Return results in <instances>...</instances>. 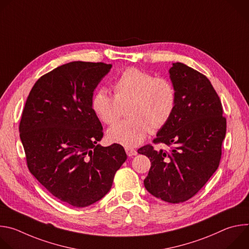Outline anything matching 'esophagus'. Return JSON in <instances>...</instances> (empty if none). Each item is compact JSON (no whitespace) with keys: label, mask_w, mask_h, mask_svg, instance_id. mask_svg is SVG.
<instances>
[{"label":"esophagus","mask_w":249,"mask_h":249,"mask_svg":"<svg viewBox=\"0 0 249 249\" xmlns=\"http://www.w3.org/2000/svg\"><path fill=\"white\" fill-rule=\"evenodd\" d=\"M125 151H126V154H127L128 157H134L138 154V152L133 148H126Z\"/></svg>","instance_id":"34e87169"}]
</instances>
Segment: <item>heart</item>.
<instances>
[{"label": "heart", "mask_w": 249, "mask_h": 249, "mask_svg": "<svg viewBox=\"0 0 249 249\" xmlns=\"http://www.w3.org/2000/svg\"><path fill=\"white\" fill-rule=\"evenodd\" d=\"M113 90L115 96L104 89H97L91 99V108L100 121L111 125L120 118L121 105L130 102L127 110L130 118L107 131L110 142L127 148L140 145L152 129L162 128L175 108L173 85L138 68L124 70L115 80Z\"/></svg>", "instance_id": "1"}]
</instances>
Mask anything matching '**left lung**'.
Segmentation results:
<instances>
[{"mask_svg":"<svg viewBox=\"0 0 249 249\" xmlns=\"http://www.w3.org/2000/svg\"><path fill=\"white\" fill-rule=\"evenodd\" d=\"M176 92L169 121L159 130L155 144L172 146L169 152L147 145L138 150L152 162L146 189L168 203L193 197L217 170L227 120L219 95L206 76L183 63L168 71Z\"/></svg>","mask_w":249,"mask_h":249,"instance_id":"8db88e82","label":"left lung"}]
</instances>
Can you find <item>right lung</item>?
<instances>
[{"label":"right lung","mask_w":249,"mask_h":249,"mask_svg":"<svg viewBox=\"0 0 249 249\" xmlns=\"http://www.w3.org/2000/svg\"><path fill=\"white\" fill-rule=\"evenodd\" d=\"M112 65L75 61L42 76L31 89L19 123L27 167L53 196L89 206L108 193L127 160L119 144L101 147L93 91Z\"/></svg>","instance_id":"obj_1"}]
</instances>
